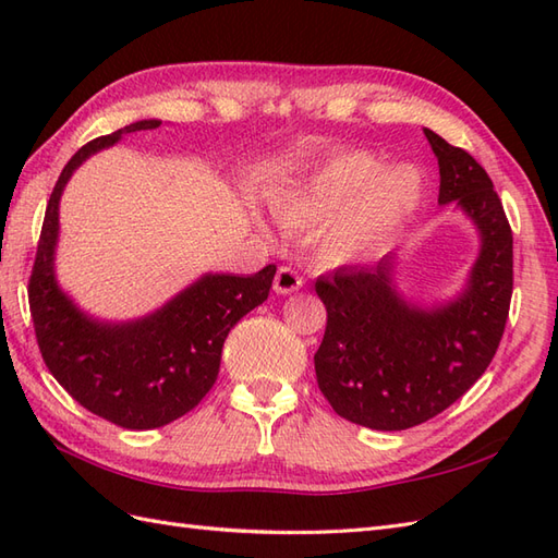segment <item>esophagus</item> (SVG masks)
<instances>
[{
  "label": "esophagus",
  "instance_id": "34e87169",
  "mask_svg": "<svg viewBox=\"0 0 558 558\" xmlns=\"http://www.w3.org/2000/svg\"><path fill=\"white\" fill-rule=\"evenodd\" d=\"M302 284H304V280H302L300 274H296L294 268H290V266H280L278 268L276 280H274V290L278 294H292V292L300 290Z\"/></svg>",
  "mask_w": 558,
  "mask_h": 558
}]
</instances>
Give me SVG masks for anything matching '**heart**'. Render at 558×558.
<instances>
[{"instance_id": "heart-1", "label": "heart", "mask_w": 558, "mask_h": 558, "mask_svg": "<svg viewBox=\"0 0 558 558\" xmlns=\"http://www.w3.org/2000/svg\"><path fill=\"white\" fill-rule=\"evenodd\" d=\"M378 168L380 161L364 151L332 159L282 204V223L294 230L314 228L361 190L323 230V252L332 262H349L385 247L416 209L423 183L413 166H392L380 173Z\"/></svg>"}]
</instances>
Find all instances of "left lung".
Returning a JSON list of instances; mask_svg holds the SVG:
<instances>
[{"instance_id":"obj_1","label":"left lung","mask_w":558,"mask_h":558,"mask_svg":"<svg viewBox=\"0 0 558 558\" xmlns=\"http://www.w3.org/2000/svg\"><path fill=\"white\" fill-rule=\"evenodd\" d=\"M425 137L439 163V204L457 202L481 228L483 250L457 302L433 311L395 292L390 258L316 280L326 335L314 356L323 397L338 416L373 430H407L449 409L487 371L507 328L513 232L495 185L469 151Z\"/></svg>"}]
</instances>
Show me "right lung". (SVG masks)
I'll use <instances>...</instances> for the list:
<instances>
[{
	"mask_svg": "<svg viewBox=\"0 0 558 558\" xmlns=\"http://www.w3.org/2000/svg\"><path fill=\"white\" fill-rule=\"evenodd\" d=\"M159 121H137L89 140L63 166L49 194L37 240L28 304L35 340L49 373L77 404L128 430H151L185 416L211 390L228 332L268 300L276 266L254 276H204L157 314L123 326H104L77 311L54 280L59 197L89 154L123 133L151 131Z\"/></svg>",
	"mask_w": 558,
	"mask_h": 558,
	"instance_id": "right-lung-1",
	"label": "right lung"
}]
</instances>
